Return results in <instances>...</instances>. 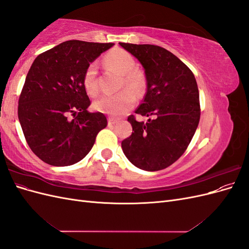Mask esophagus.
<instances>
[{
	"label": "esophagus",
	"mask_w": 249,
	"mask_h": 249,
	"mask_svg": "<svg viewBox=\"0 0 249 249\" xmlns=\"http://www.w3.org/2000/svg\"><path fill=\"white\" fill-rule=\"evenodd\" d=\"M117 122H118V120L115 119V118H112V117H109V118H108V124H109V125L115 124Z\"/></svg>",
	"instance_id": "esophagus-1"
}]
</instances>
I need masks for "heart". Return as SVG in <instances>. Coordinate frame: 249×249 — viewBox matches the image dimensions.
<instances>
[{"label": "heart", "instance_id": "obj_1", "mask_svg": "<svg viewBox=\"0 0 249 249\" xmlns=\"http://www.w3.org/2000/svg\"><path fill=\"white\" fill-rule=\"evenodd\" d=\"M104 62L110 70L123 74V89L115 94H104L93 104L96 111H100L112 116H120L130 111L135 103L136 95L141 96L144 94L147 82L145 74L140 70L135 69L136 61L133 56L122 49H115L110 51L105 56ZM97 66L94 62L90 63L83 73V86L86 92L95 96L99 93V85H97Z\"/></svg>", "mask_w": 249, "mask_h": 249}]
</instances>
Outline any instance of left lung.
<instances>
[{"label": "left lung", "instance_id": "obj_1", "mask_svg": "<svg viewBox=\"0 0 249 249\" xmlns=\"http://www.w3.org/2000/svg\"><path fill=\"white\" fill-rule=\"evenodd\" d=\"M119 44L144 67L147 90L135 113L153 116L145 124L134 115L127 117L134 132L123 140V150L140 169H164L185 153L197 129L200 105L196 80L189 67L166 49Z\"/></svg>", "mask_w": 249, "mask_h": 249}]
</instances>
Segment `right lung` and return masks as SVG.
Listing matches in <instances>:
<instances>
[{
    "instance_id": "add662e5",
    "label": "right lung",
    "mask_w": 249,
    "mask_h": 249,
    "mask_svg": "<svg viewBox=\"0 0 249 249\" xmlns=\"http://www.w3.org/2000/svg\"><path fill=\"white\" fill-rule=\"evenodd\" d=\"M114 43L69 40L41 53L30 67L18 114L26 141L53 166L78 163L107 126L103 113H90L83 86L86 67Z\"/></svg>"
}]
</instances>
